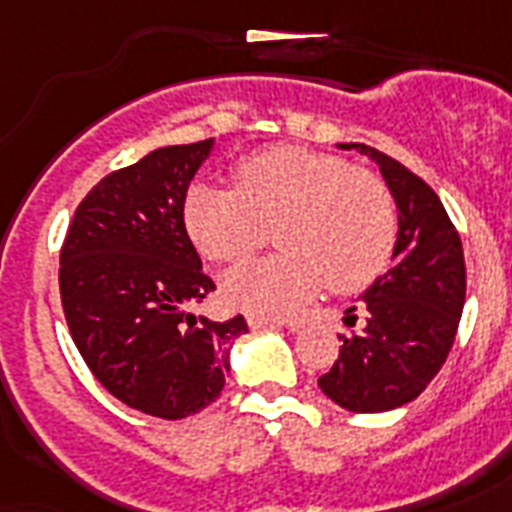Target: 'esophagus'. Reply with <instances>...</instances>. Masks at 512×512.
Masks as SVG:
<instances>
[{
  "label": "esophagus",
  "instance_id": "esophagus-1",
  "mask_svg": "<svg viewBox=\"0 0 512 512\" xmlns=\"http://www.w3.org/2000/svg\"><path fill=\"white\" fill-rule=\"evenodd\" d=\"M247 323H249V328H281V326H294V323L281 321V318H268V315H257V313H249V315H247Z\"/></svg>",
  "mask_w": 512,
  "mask_h": 512
}]
</instances>
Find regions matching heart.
<instances>
[{
	"mask_svg": "<svg viewBox=\"0 0 512 512\" xmlns=\"http://www.w3.org/2000/svg\"><path fill=\"white\" fill-rule=\"evenodd\" d=\"M236 191L197 186L186 231L207 260L239 265L273 228L281 252L226 278V299L252 313H292L323 286L360 292L392 260L400 218L392 189L347 157L270 147L236 165Z\"/></svg>",
	"mask_w": 512,
	"mask_h": 512,
	"instance_id": "1",
	"label": "heart"
}]
</instances>
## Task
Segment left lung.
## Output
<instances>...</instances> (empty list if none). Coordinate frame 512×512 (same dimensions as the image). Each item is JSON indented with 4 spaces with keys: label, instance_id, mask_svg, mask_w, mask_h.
<instances>
[{
    "label": "left lung",
    "instance_id": "obj_1",
    "mask_svg": "<svg viewBox=\"0 0 512 512\" xmlns=\"http://www.w3.org/2000/svg\"><path fill=\"white\" fill-rule=\"evenodd\" d=\"M339 147L376 162L397 202L400 231L392 268L363 294V328L339 334V360L318 386L344 410L384 413L413 402L450 355L465 302L463 244L442 199L413 170L368 144ZM344 323L355 326L357 315Z\"/></svg>",
    "mask_w": 512,
    "mask_h": 512
}]
</instances>
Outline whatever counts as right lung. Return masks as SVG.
I'll use <instances>...</instances> for the list:
<instances>
[{"label":"right lung","instance_id":"obj_1","mask_svg":"<svg viewBox=\"0 0 512 512\" xmlns=\"http://www.w3.org/2000/svg\"><path fill=\"white\" fill-rule=\"evenodd\" d=\"M213 139L162 147L83 197L60 249V297L83 363L112 397L178 421L218 400L247 321L189 307L215 292L184 202Z\"/></svg>","mask_w":512,"mask_h":512}]
</instances>
